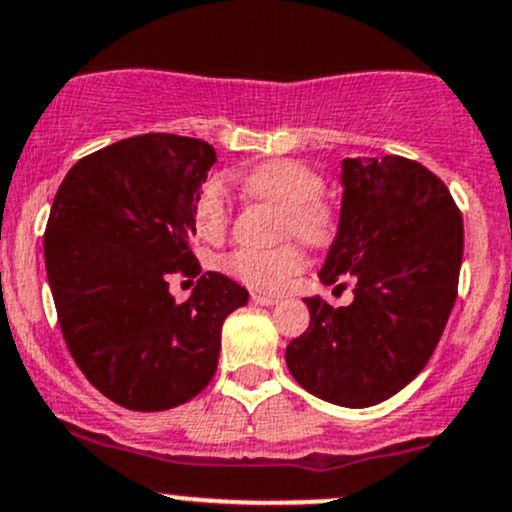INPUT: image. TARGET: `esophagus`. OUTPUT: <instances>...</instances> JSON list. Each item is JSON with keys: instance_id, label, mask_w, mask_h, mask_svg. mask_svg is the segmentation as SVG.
I'll list each match as a JSON object with an SVG mask.
<instances>
[{"instance_id": "obj_1", "label": "esophagus", "mask_w": 512, "mask_h": 512, "mask_svg": "<svg viewBox=\"0 0 512 512\" xmlns=\"http://www.w3.org/2000/svg\"><path fill=\"white\" fill-rule=\"evenodd\" d=\"M252 303H257V306H274V303H279V299L267 294H252Z\"/></svg>"}]
</instances>
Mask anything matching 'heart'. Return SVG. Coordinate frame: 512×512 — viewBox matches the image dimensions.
Returning a JSON list of instances; mask_svg holds the SVG:
<instances>
[{
  "mask_svg": "<svg viewBox=\"0 0 512 512\" xmlns=\"http://www.w3.org/2000/svg\"><path fill=\"white\" fill-rule=\"evenodd\" d=\"M323 177L313 167L296 160H269L243 177V192L250 199L274 206L284 213L282 235L323 247L333 243L338 233V211L323 199ZM194 221L204 238H221L230 223V201L226 184L209 179L196 194ZM306 265V255L296 243L272 250L240 247L223 260L228 274L260 291L284 289Z\"/></svg>",
  "mask_w": 512,
  "mask_h": 512,
  "instance_id": "1",
  "label": "heart"
}]
</instances>
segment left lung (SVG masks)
Instances as JSON below:
<instances>
[{"mask_svg": "<svg viewBox=\"0 0 512 512\" xmlns=\"http://www.w3.org/2000/svg\"><path fill=\"white\" fill-rule=\"evenodd\" d=\"M340 179L320 282L350 274L355 301L303 299L311 325L286 347V367L313 396L367 408L411 384L435 352L457 301L464 223L445 182L408 157H347Z\"/></svg>", "mask_w": 512, "mask_h": 512, "instance_id": "1", "label": "left lung"}]
</instances>
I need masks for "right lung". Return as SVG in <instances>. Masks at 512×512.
I'll list each match as a JSON object with an SVG mask.
<instances>
[{
    "instance_id": "right-lung-1",
    "label": "right lung",
    "mask_w": 512,
    "mask_h": 512,
    "mask_svg": "<svg viewBox=\"0 0 512 512\" xmlns=\"http://www.w3.org/2000/svg\"><path fill=\"white\" fill-rule=\"evenodd\" d=\"M216 162L196 138L145 133L82 157L50 206L43 252L58 323L89 384L128 411L192 401L218 367L221 328L247 291L200 278L194 201ZM172 273L198 276L177 304Z\"/></svg>"
}]
</instances>
